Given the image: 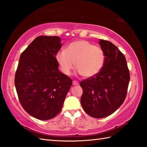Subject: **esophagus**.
<instances>
[{
	"instance_id": "esophagus-1",
	"label": "esophagus",
	"mask_w": 147,
	"mask_h": 147,
	"mask_svg": "<svg viewBox=\"0 0 147 147\" xmlns=\"http://www.w3.org/2000/svg\"><path fill=\"white\" fill-rule=\"evenodd\" d=\"M73 85H78V84H79V83H78V82L77 81L74 80V81H73Z\"/></svg>"
}]
</instances>
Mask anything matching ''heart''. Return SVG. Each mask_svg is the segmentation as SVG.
I'll list each match as a JSON object with an SVG mask.
<instances>
[{
    "label": "heart",
    "instance_id": "b5f03b06",
    "mask_svg": "<svg viewBox=\"0 0 147 147\" xmlns=\"http://www.w3.org/2000/svg\"><path fill=\"white\" fill-rule=\"evenodd\" d=\"M56 59L65 74H71L75 63L79 73L84 78H91L103 69L105 57L103 51L100 47L87 40H78L67 46L65 51H58Z\"/></svg>",
    "mask_w": 147,
    "mask_h": 147
}]
</instances>
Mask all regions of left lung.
Here are the masks:
<instances>
[{"label":"left lung","mask_w":147,"mask_h":147,"mask_svg":"<svg viewBox=\"0 0 147 147\" xmlns=\"http://www.w3.org/2000/svg\"><path fill=\"white\" fill-rule=\"evenodd\" d=\"M99 44L105 54L104 66L96 76L80 82L83 91L81 104L88 115L102 118L123 103L130 78L127 60L118 47L103 39Z\"/></svg>","instance_id":"1"}]
</instances>
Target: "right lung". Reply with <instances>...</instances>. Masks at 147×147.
<instances>
[{
	"instance_id": "right-lung-1",
	"label": "right lung",
	"mask_w": 147,
	"mask_h": 147,
	"mask_svg": "<svg viewBox=\"0 0 147 147\" xmlns=\"http://www.w3.org/2000/svg\"><path fill=\"white\" fill-rule=\"evenodd\" d=\"M58 36H40L19 58L15 86L27 113L40 120L53 118L62 109L72 80L58 69L56 54L62 47Z\"/></svg>"
}]
</instances>
